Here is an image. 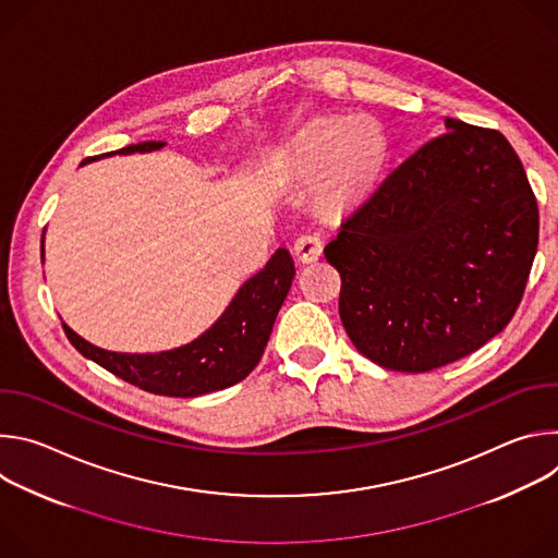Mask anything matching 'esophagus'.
I'll use <instances>...</instances> for the list:
<instances>
[{"mask_svg":"<svg viewBox=\"0 0 558 558\" xmlns=\"http://www.w3.org/2000/svg\"><path fill=\"white\" fill-rule=\"evenodd\" d=\"M293 252L302 263H315L323 256V241L317 233H302L295 238Z\"/></svg>","mask_w":558,"mask_h":558,"instance_id":"obj_1","label":"esophagus"}]
</instances>
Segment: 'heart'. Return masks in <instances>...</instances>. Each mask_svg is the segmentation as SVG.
<instances>
[{"mask_svg": "<svg viewBox=\"0 0 558 558\" xmlns=\"http://www.w3.org/2000/svg\"><path fill=\"white\" fill-rule=\"evenodd\" d=\"M386 161V136L366 114L315 119L295 132L276 154L284 181L311 183L325 205L344 207L364 196Z\"/></svg>", "mask_w": 558, "mask_h": 558, "instance_id": "heart-1", "label": "heart"}]
</instances>
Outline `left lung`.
Wrapping results in <instances>:
<instances>
[{
    "label": "left lung",
    "instance_id": "left-lung-1",
    "mask_svg": "<svg viewBox=\"0 0 558 558\" xmlns=\"http://www.w3.org/2000/svg\"><path fill=\"white\" fill-rule=\"evenodd\" d=\"M444 125L325 247L351 342L388 371H433L501 333L538 245L536 198L508 138Z\"/></svg>",
    "mask_w": 558,
    "mask_h": 558
}]
</instances>
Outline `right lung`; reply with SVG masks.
Returning a JSON list of instances; mask_svg holds the SVG:
<instances>
[{
    "label": "right lung",
    "instance_id": "obj_1",
    "mask_svg": "<svg viewBox=\"0 0 558 558\" xmlns=\"http://www.w3.org/2000/svg\"><path fill=\"white\" fill-rule=\"evenodd\" d=\"M166 141L130 143L117 151L86 158L88 166L99 158L114 154H143L161 149ZM41 263H44V235H41ZM295 265L287 247H278L267 265L247 278L218 320L187 344L158 351V353H119L101 349L65 323V336L72 347L84 357L97 362L117 377L154 395L168 397H198L205 392L222 390L245 379L260 362L269 342L276 315L291 289Z\"/></svg>",
    "mask_w": 558,
    "mask_h": 558
}]
</instances>
